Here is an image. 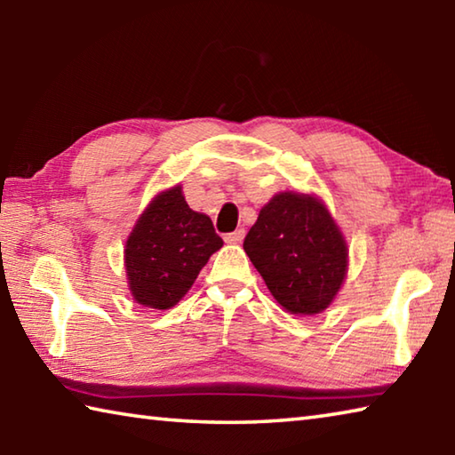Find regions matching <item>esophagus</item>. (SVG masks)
Returning a JSON list of instances; mask_svg holds the SVG:
<instances>
[{
  "mask_svg": "<svg viewBox=\"0 0 455 455\" xmlns=\"http://www.w3.org/2000/svg\"><path fill=\"white\" fill-rule=\"evenodd\" d=\"M244 238V228H236L235 233H228L227 236H225V241L228 243V244H238Z\"/></svg>",
  "mask_w": 455,
  "mask_h": 455,
  "instance_id": "obj_1",
  "label": "esophagus"
}]
</instances>
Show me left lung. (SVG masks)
Returning <instances> with one entry per match:
<instances>
[{"mask_svg": "<svg viewBox=\"0 0 455 455\" xmlns=\"http://www.w3.org/2000/svg\"><path fill=\"white\" fill-rule=\"evenodd\" d=\"M243 249L284 311L317 315L335 301L349 268L341 228L319 196L284 190L260 209Z\"/></svg>", "mask_w": 455, "mask_h": 455, "instance_id": "left-lung-1", "label": "left lung"}]
</instances>
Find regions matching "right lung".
<instances>
[{
  "mask_svg": "<svg viewBox=\"0 0 455 455\" xmlns=\"http://www.w3.org/2000/svg\"><path fill=\"white\" fill-rule=\"evenodd\" d=\"M220 246L212 220L190 209L180 184L158 192L124 246L130 295L148 309H172Z\"/></svg>",
  "mask_w": 455,
  "mask_h": 455,
  "instance_id": "add662e5",
  "label": "right lung"
}]
</instances>
